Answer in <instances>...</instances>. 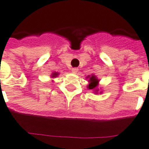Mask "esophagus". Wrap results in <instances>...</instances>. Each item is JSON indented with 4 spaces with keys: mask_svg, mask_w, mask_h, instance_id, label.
I'll return each mask as SVG.
<instances>
[{
    "mask_svg": "<svg viewBox=\"0 0 149 149\" xmlns=\"http://www.w3.org/2000/svg\"><path fill=\"white\" fill-rule=\"evenodd\" d=\"M71 71H72V73L77 74L78 72V68H74L71 69Z\"/></svg>",
    "mask_w": 149,
    "mask_h": 149,
    "instance_id": "34e87169",
    "label": "esophagus"
}]
</instances>
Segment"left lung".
<instances>
[{"mask_svg": "<svg viewBox=\"0 0 149 149\" xmlns=\"http://www.w3.org/2000/svg\"><path fill=\"white\" fill-rule=\"evenodd\" d=\"M89 78L88 82L89 84H88V88L90 89V90H94L95 92V94H97V91H98V89L97 88V85H98V82L99 80L97 79L96 77H95L94 74H92L91 76H88L87 78Z\"/></svg>", "mask_w": 149, "mask_h": 149, "instance_id": "left-lung-1", "label": "left lung"}]
</instances>
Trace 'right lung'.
<instances>
[{
  "label": "right lung",
  "instance_id": "1",
  "mask_svg": "<svg viewBox=\"0 0 149 149\" xmlns=\"http://www.w3.org/2000/svg\"><path fill=\"white\" fill-rule=\"evenodd\" d=\"M58 74H58V72H54V73H52V78H56V77H57Z\"/></svg>",
  "mask_w": 149,
  "mask_h": 149
}]
</instances>
